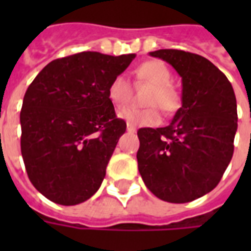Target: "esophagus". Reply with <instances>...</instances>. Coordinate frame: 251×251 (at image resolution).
<instances>
[{
  "instance_id": "1",
  "label": "esophagus",
  "mask_w": 251,
  "mask_h": 251,
  "mask_svg": "<svg viewBox=\"0 0 251 251\" xmlns=\"http://www.w3.org/2000/svg\"><path fill=\"white\" fill-rule=\"evenodd\" d=\"M127 131H129V133H136V131H137L136 126H133V125H130V124H127Z\"/></svg>"
}]
</instances>
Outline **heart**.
<instances>
[{"label": "heart", "instance_id": "1", "mask_svg": "<svg viewBox=\"0 0 251 251\" xmlns=\"http://www.w3.org/2000/svg\"><path fill=\"white\" fill-rule=\"evenodd\" d=\"M137 76L152 84L148 95L147 109H126L120 117L127 124L137 126H157L161 124V114L156 105L165 114H174L181 104L180 93L171 84L172 72L161 60H149L137 68ZM130 84L124 75H115L107 86V98L114 107L121 109L130 100Z\"/></svg>", "mask_w": 251, "mask_h": 251}]
</instances>
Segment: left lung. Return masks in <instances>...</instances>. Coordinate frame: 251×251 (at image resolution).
Here are the masks:
<instances>
[{"mask_svg":"<svg viewBox=\"0 0 251 251\" xmlns=\"http://www.w3.org/2000/svg\"><path fill=\"white\" fill-rule=\"evenodd\" d=\"M151 56L169 63L181 76V107L165 127L137 131L138 171L158 199L187 203L221 181L234 153L237 99L231 83L205 57L158 50Z\"/></svg>","mask_w":251,"mask_h":251,"instance_id":"left-lung-1","label":"left lung"}]
</instances>
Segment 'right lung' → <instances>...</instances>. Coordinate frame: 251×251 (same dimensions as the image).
Masks as SVG:
<instances>
[{
	"mask_svg": "<svg viewBox=\"0 0 251 251\" xmlns=\"http://www.w3.org/2000/svg\"><path fill=\"white\" fill-rule=\"evenodd\" d=\"M134 57L80 52L48 63L29 84L20 113L21 154L47 199L75 205L99 189L126 130L107 86Z\"/></svg>",
	"mask_w": 251,
	"mask_h": 251,
	"instance_id": "obj_1",
	"label": "right lung"
}]
</instances>
